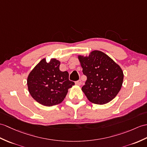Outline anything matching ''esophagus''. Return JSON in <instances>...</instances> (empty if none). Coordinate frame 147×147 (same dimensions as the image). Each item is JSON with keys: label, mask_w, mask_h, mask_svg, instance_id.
<instances>
[{"label": "esophagus", "mask_w": 147, "mask_h": 147, "mask_svg": "<svg viewBox=\"0 0 147 147\" xmlns=\"http://www.w3.org/2000/svg\"><path fill=\"white\" fill-rule=\"evenodd\" d=\"M75 84H76V85H78V86H80V85L81 84V80L76 81V82H75Z\"/></svg>", "instance_id": "1"}]
</instances>
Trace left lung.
<instances>
[{"label": "left lung", "mask_w": 147, "mask_h": 147, "mask_svg": "<svg viewBox=\"0 0 147 147\" xmlns=\"http://www.w3.org/2000/svg\"><path fill=\"white\" fill-rule=\"evenodd\" d=\"M87 80L82 87L88 100L97 105L111 101L120 91L123 73L120 66L107 54L93 51L88 56H78Z\"/></svg>", "instance_id": "left-lung-1"}]
</instances>
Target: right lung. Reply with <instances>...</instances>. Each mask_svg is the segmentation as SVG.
Segmentation results:
<instances>
[{
    "label": "right lung",
    "mask_w": 147,
    "mask_h": 147,
    "mask_svg": "<svg viewBox=\"0 0 147 147\" xmlns=\"http://www.w3.org/2000/svg\"><path fill=\"white\" fill-rule=\"evenodd\" d=\"M60 61L51 59L47 63L42 59L30 71L27 78L28 90L34 100L46 107L61 103L68 89L74 85L69 81L67 71L59 69Z\"/></svg>",
    "instance_id": "obj_1"
}]
</instances>
